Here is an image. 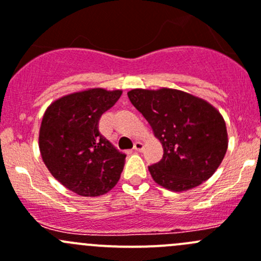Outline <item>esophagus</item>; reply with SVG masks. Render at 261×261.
<instances>
[{
    "label": "esophagus",
    "mask_w": 261,
    "mask_h": 261,
    "mask_svg": "<svg viewBox=\"0 0 261 261\" xmlns=\"http://www.w3.org/2000/svg\"><path fill=\"white\" fill-rule=\"evenodd\" d=\"M143 147H144V144L142 143L141 141H137L136 143H134V147H133V148L136 149V151H142V149H143Z\"/></svg>",
    "instance_id": "34e87169"
}]
</instances>
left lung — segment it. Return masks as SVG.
I'll list each match as a JSON object with an SVG mask.
<instances>
[{"label":"left lung","mask_w":261,"mask_h":261,"mask_svg":"<svg viewBox=\"0 0 261 261\" xmlns=\"http://www.w3.org/2000/svg\"><path fill=\"white\" fill-rule=\"evenodd\" d=\"M133 107L161 142V161L148 166L154 181L172 192L193 189L210 179L226 154V123L215 107L180 90L134 89Z\"/></svg>","instance_id":"left-lung-1"}]
</instances>
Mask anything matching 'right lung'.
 <instances>
[{"instance_id":"right-lung-1","label":"right lung","mask_w":261,"mask_h":261,"mask_svg":"<svg viewBox=\"0 0 261 261\" xmlns=\"http://www.w3.org/2000/svg\"><path fill=\"white\" fill-rule=\"evenodd\" d=\"M122 90L89 89L51 102L43 115L39 149L49 172L81 197H99L120 179L125 154L99 132V120Z\"/></svg>"}]
</instances>
